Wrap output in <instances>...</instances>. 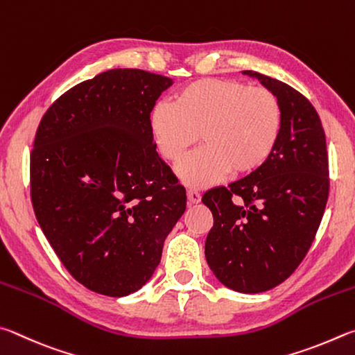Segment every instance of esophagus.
I'll return each mask as SVG.
<instances>
[{
    "label": "esophagus",
    "instance_id": "1",
    "mask_svg": "<svg viewBox=\"0 0 355 355\" xmlns=\"http://www.w3.org/2000/svg\"><path fill=\"white\" fill-rule=\"evenodd\" d=\"M187 200H189V204L191 206V204H198L201 201V195L198 193V191L195 190H189L187 191Z\"/></svg>",
    "mask_w": 355,
    "mask_h": 355
}]
</instances>
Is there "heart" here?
<instances>
[{
	"mask_svg": "<svg viewBox=\"0 0 355 355\" xmlns=\"http://www.w3.org/2000/svg\"><path fill=\"white\" fill-rule=\"evenodd\" d=\"M151 132L162 157L179 162L195 145L204 148L178 165L182 184L204 189L225 179L248 176L275 149L282 128V109L275 93L240 80L200 79L151 112Z\"/></svg>",
	"mask_w": 355,
	"mask_h": 355,
	"instance_id": "1",
	"label": "heart"
}]
</instances>
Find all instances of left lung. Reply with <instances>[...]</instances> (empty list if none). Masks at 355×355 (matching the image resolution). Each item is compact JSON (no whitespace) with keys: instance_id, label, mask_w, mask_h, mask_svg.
Here are the masks:
<instances>
[{"instance_id":"8db88e82","label":"left lung","mask_w":355,"mask_h":355,"mask_svg":"<svg viewBox=\"0 0 355 355\" xmlns=\"http://www.w3.org/2000/svg\"><path fill=\"white\" fill-rule=\"evenodd\" d=\"M243 74L277 96L282 128L257 171L204 193L214 215L206 260L227 288L262 293L293 275L312 246L329 196V162L312 103L281 80L251 70Z\"/></svg>"}]
</instances>
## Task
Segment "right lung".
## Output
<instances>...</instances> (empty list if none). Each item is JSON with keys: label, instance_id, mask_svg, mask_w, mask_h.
I'll use <instances>...</instances> for the list:
<instances>
[{"label": "right lung", "instance_id": "add662e5", "mask_svg": "<svg viewBox=\"0 0 355 355\" xmlns=\"http://www.w3.org/2000/svg\"><path fill=\"white\" fill-rule=\"evenodd\" d=\"M173 79L115 68L84 80L43 115L31 153V200L68 272L92 291L141 288L187 206L159 157L151 110Z\"/></svg>", "mask_w": 355, "mask_h": 355}]
</instances>
